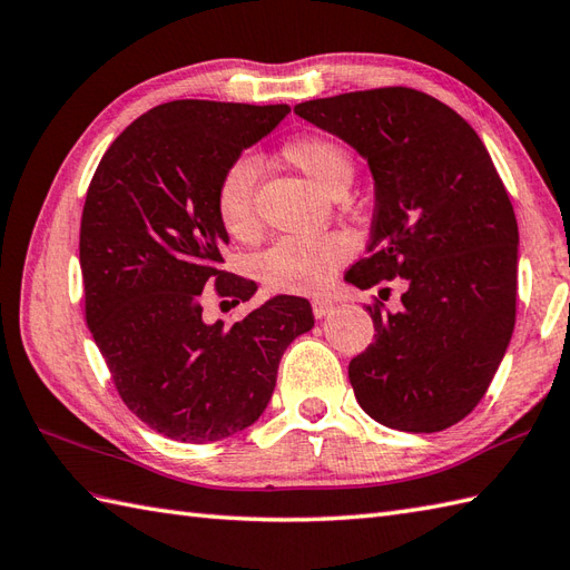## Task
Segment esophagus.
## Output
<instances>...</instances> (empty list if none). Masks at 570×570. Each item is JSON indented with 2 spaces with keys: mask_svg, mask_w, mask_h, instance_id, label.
<instances>
[{
  "mask_svg": "<svg viewBox=\"0 0 570 570\" xmlns=\"http://www.w3.org/2000/svg\"><path fill=\"white\" fill-rule=\"evenodd\" d=\"M334 309V302L328 299V297H317V299H312V312H314V317L317 320H322V317H326L328 312Z\"/></svg>",
  "mask_w": 570,
  "mask_h": 570,
  "instance_id": "34e87169",
  "label": "esophagus"
}]
</instances>
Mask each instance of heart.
Wrapping results in <instances>:
<instances>
[{"label":"heart","instance_id":"b5f03b06","mask_svg":"<svg viewBox=\"0 0 570 570\" xmlns=\"http://www.w3.org/2000/svg\"><path fill=\"white\" fill-rule=\"evenodd\" d=\"M283 158L332 195L344 193L353 178L348 150L326 136H302L283 148ZM256 163L238 158L222 173L214 193V209L224 232L236 242H248L258 232L256 217ZM353 253V238L341 232L314 236H285L258 258V275L273 293H317L332 281L336 268Z\"/></svg>","mask_w":570,"mask_h":570}]
</instances>
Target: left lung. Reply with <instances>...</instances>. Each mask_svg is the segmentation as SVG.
<instances>
[{
  "mask_svg": "<svg viewBox=\"0 0 570 570\" xmlns=\"http://www.w3.org/2000/svg\"><path fill=\"white\" fill-rule=\"evenodd\" d=\"M295 114L368 158L375 214L361 289L402 277L400 309L368 305L375 341L348 363L365 414L432 434L475 410L508 351L517 314V219L480 136L412 87L309 99Z\"/></svg>",
  "mask_w": 570,
  "mask_h": 570,
  "instance_id": "1",
  "label": "left lung"
}]
</instances>
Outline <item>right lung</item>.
Here are the masks:
<instances>
[{
  "label": "right lung",
  "instance_id": "add662e5",
  "mask_svg": "<svg viewBox=\"0 0 570 570\" xmlns=\"http://www.w3.org/2000/svg\"><path fill=\"white\" fill-rule=\"evenodd\" d=\"M287 114L209 99L158 105L114 138L87 187L85 322L126 407L168 439L205 444L250 426L289 341L314 326L309 302L289 295L232 326L202 320L209 285L232 305L256 293L222 268L229 234L214 193Z\"/></svg>",
  "mask_w": 570,
  "mask_h": 570
}]
</instances>
